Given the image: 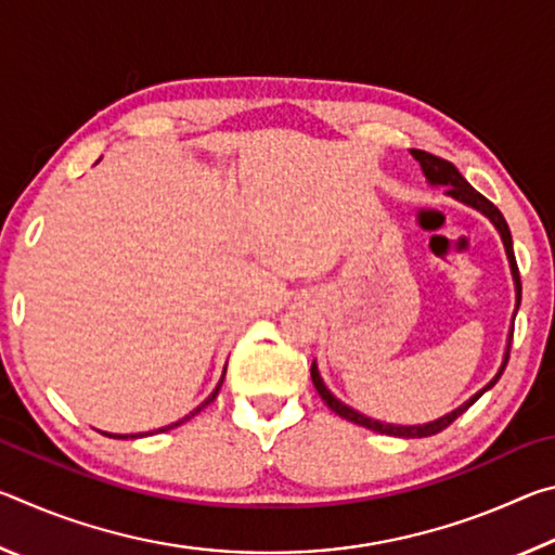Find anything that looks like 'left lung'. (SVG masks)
Masks as SVG:
<instances>
[{
    "instance_id": "left-lung-1",
    "label": "left lung",
    "mask_w": 555,
    "mask_h": 555,
    "mask_svg": "<svg viewBox=\"0 0 555 555\" xmlns=\"http://www.w3.org/2000/svg\"><path fill=\"white\" fill-rule=\"evenodd\" d=\"M411 156L416 158V162L421 164V171H424L426 181L430 185H443L448 188V195L450 198H455L457 203L467 205V208H473L477 212H482L487 220H490L496 232H500L502 237V244H504V251H506V259H509V269H512V279H514V291H516V306H514V315H512V327H509V335H506V347H504V360L500 364V370H496L494 377L485 384V387L473 393L465 403H460V406L455 411L446 413V416H440L436 421H428V424H416V426H401V424H384V421H377V418H370L364 416V413L354 411L352 406H347V403H343L340 399L335 397V393L325 387V382L321 377V372H318V364L313 360L311 364V379L315 384L318 393H321V399L327 403V409L335 411L337 416H343L345 421H352V424L357 426H364L374 430V434H384V436H397V438H428V436H436L440 434V430L448 428L450 424L457 416H463V413L473 406V403L482 397L485 391H490L496 382H500L502 372L506 367V362H509V350H512V337H514V318H516V311H519V304H521V281H519V269H516V259H514V247H512V232H509V224H506L504 215L494 208V205L485 198L482 193H477L473 185H469L463 176H460L457 168L446 162V158L440 156H434L428 152H421V149H411Z\"/></svg>"
}]
</instances>
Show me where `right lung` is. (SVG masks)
I'll list each match as a JSON object with an SVG mask.
<instances>
[{
  "label": "right lung",
  "instance_id": "add662e5",
  "mask_svg": "<svg viewBox=\"0 0 555 555\" xmlns=\"http://www.w3.org/2000/svg\"><path fill=\"white\" fill-rule=\"evenodd\" d=\"M222 379H224V372H222V377H220V382H218V387L212 389V393L208 399H205L201 406H195L191 413H188V416H183L181 421H176V424H171V426H164V428H158V430H154V434H164V430H171V428H176V426H181V424H185V421H191L195 413H201L205 406H208L210 401H215V397H218V391H220V387H222ZM105 436H109V438H144V436H152V434H129V436H121V434H105Z\"/></svg>",
  "mask_w": 555,
  "mask_h": 555
}]
</instances>
